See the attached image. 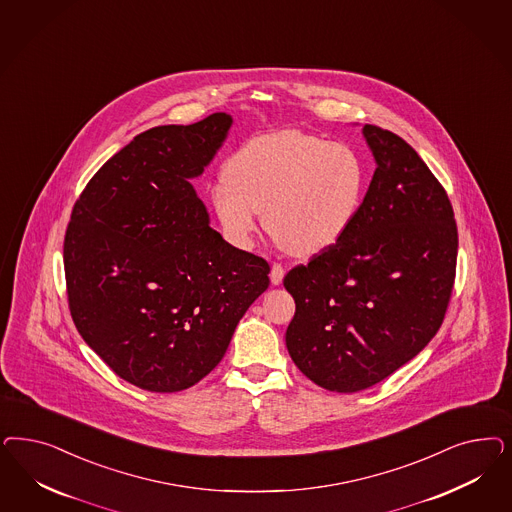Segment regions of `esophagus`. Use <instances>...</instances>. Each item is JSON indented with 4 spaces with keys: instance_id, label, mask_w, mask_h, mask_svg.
<instances>
[{
    "instance_id": "1",
    "label": "esophagus",
    "mask_w": 512,
    "mask_h": 512,
    "mask_svg": "<svg viewBox=\"0 0 512 512\" xmlns=\"http://www.w3.org/2000/svg\"><path fill=\"white\" fill-rule=\"evenodd\" d=\"M271 282L275 284V286H279L281 284L282 279H284V267L281 264H273L271 267Z\"/></svg>"
}]
</instances>
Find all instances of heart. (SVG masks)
<instances>
[{"label": "heart", "mask_w": 512, "mask_h": 512, "mask_svg": "<svg viewBox=\"0 0 512 512\" xmlns=\"http://www.w3.org/2000/svg\"><path fill=\"white\" fill-rule=\"evenodd\" d=\"M367 167L345 143L284 130L250 139L213 186L216 220L231 245L248 248L262 224L297 256L335 247L362 209Z\"/></svg>", "instance_id": "heart-1"}]
</instances>
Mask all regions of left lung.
Here are the masks:
<instances>
[{
	"label": "left lung",
	"mask_w": 512,
	"mask_h": 512,
	"mask_svg": "<svg viewBox=\"0 0 512 512\" xmlns=\"http://www.w3.org/2000/svg\"><path fill=\"white\" fill-rule=\"evenodd\" d=\"M362 133L377 169L356 222L284 277L296 301L286 348L307 379L339 394L390 377L428 345L458 258L454 211L428 165L396 133Z\"/></svg>",
	"instance_id": "1"
}]
</instances>
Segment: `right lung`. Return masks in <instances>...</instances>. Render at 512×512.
I'll return each instance as SVG.
<instances>
[{
    "label": "right lung",
    "mask_w": 512,
    "mask_h": 512,
    "mask_svg": "<svg viewBox=\"0 0 512 512\" xmlns=\"http://www.w3.org/2000/svg\"><path fill=\"white\" fill-rule=\"evenodd\" d=\"M231 124L215 113L139 133L86 184L67 226L73 322L120 379L149 392H181L209 375L269 286V264L209 226L190 182Z\"/></svg>",
    "instance_id": "add662e5"
}]
</instances>
